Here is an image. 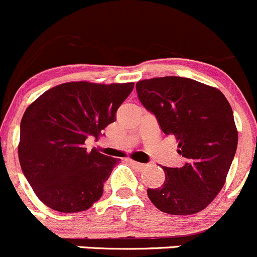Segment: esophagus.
<instances>
[{
	"mask_svg": "<svg viewBox=\"0 0 257 257\" xmlns=\"http://www.w3.org/2000/svg\"><path fill=\"white\" fill-rule=\"evenodd\" d=\"M128 164L132 165V166L136 167V169H139V170H142L145 166H146V165H145V164H141V162L134 161V160H128Z\"/></svg>",
	"mask_w": 257,
	"mask_h": 257,
	"instance_id": "1",
	"label": "esophagus"
}]
</instances>
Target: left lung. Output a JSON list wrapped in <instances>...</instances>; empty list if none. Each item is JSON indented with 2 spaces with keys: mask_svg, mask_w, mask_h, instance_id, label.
Instances as JSON below:
<instances>
[{
  "mask_svg": "<svg viewBox=\"0 0 257 257\" xmlns=\"http://www.w3.org/2000/svg\"><path fill=\"white\" fill-rule=\"evenodd\" d=\"M136 91L186 159L182 167H164V185L147 189L149 199L166 214L201 211L222 189L237 149L230 103L217 88L177 76L139 81Z\"/></svg>",
  "mask_w": 257,
  "mask_h": 257,
  "instance_id": "obj_1",
  "label": "left lung"
}]
</instances>
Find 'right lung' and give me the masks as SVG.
<instances>
[{
  "instance_id": "obj_1",
  "label": "right lung",
  "mask_w": 257,
  "mask_h": 257,
  "mask_svg": "<svg viewBox=\"0 0 257 257\" xmlns=\"http://www.w3.org/2000/svg\"><path fill=\"white\" fill-rule=\"evenodd\" d=\"M134 83L67 82L43 92L26 108L20 126L22 172L40 200L60 212L85 211L103 194L118 159L86 151L127 98Z\"/></svg>"
}]
</instances>
